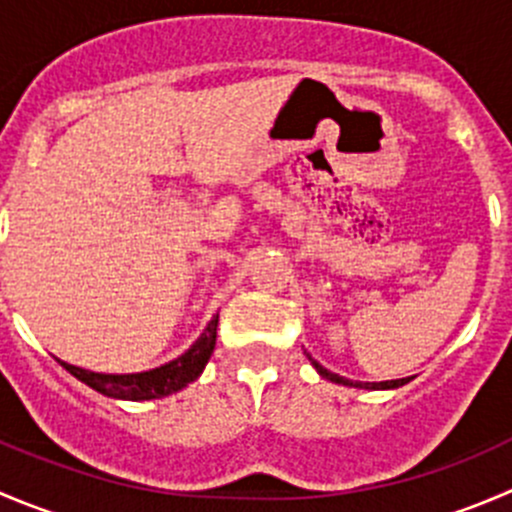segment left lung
<instances>
[{
    "label": "left lung",
    "instance_id": "1",
    "mask_svg": "<svg viewBox=\"0 0 512 512\" xmlns=\"http://www.w3.org/2000/svg\"><path fill=\"white\" fill-rule=\"evenodd\" d=\"M309 361H312L314 369L319 371V376H324L327 381H334V384H344V386H356V389H399V386L409 384V381H411V379H394V381H374V384H361V381H349V379H344V376L332 374V371L324 369L319 361H314L312 356H309Z\"/></svg>",
    "mask_w": 512,
    "mask_h": 512
}]
</instances>
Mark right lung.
<instances>
[{"label":"right lung","mask_w":512,"mask_h":512,"mask_svg":"<svg viewBox=\"0 0 512 512\" xmlns=\"http://www.w3.org/2000/svg\"><path fill=\"white\" fill-rule=\"evenodd\" d=\"M215 337H218V314L210 319L205 332L195 339L188 352L168 361V364L158 366V369L141 371V374H98V371L81 369V366L66 364L61 359L56 361L98 394L123 401H151L175 394V391L185 389L190 381L198 379L203 374L205 364H208L210 354H213Z\"/></svg>","instance_id":"obj_1"}]
</instances>
